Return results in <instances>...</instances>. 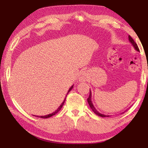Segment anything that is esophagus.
Segmentation results:
<instances>
[{
  "label": "esophagus",
  "instance_id": "esophagus-1",
  "mask_svg": "<svg viewBox=\"0 0 148 148\" xmlns=\"http://www.w3.org/2000/svg\"><path fill=\"white\" fill-rule=\"evenodd\" d=\"M86 78H87L86 73L84 71L81 73L79 77V80L80 82H83V81H86Z\"/></svg>",
  "mask_w": 148,
  "mask_h": 148
}]
</instances>
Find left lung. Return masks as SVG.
Wrapping results in <instances>:
<instances>
[{
  "label": "left lung",
  "instance_id": "obj_1",
  "mask_svg": "<svg viewBox=\"0 0 148 148\" xmlns=\"http://www.w3.org/2000/svg\"><path fill=\"white\" fill-rule=\"evenodd\" d=\"M129 42H130L131 43V44H132L133 47H134L135 49L137 51L139 52V48H138V46H137V44L135 43L134 40H133V38H131L130 36H129ZM88 102L89 105H90V108H91V109H92V110L93 112H94L95 114H96L98 115V116H101V117H106V116H109V115H105V114H101L100 112H99L98 111L96 110V108H95L94 106V104H93V103H92V92H91V90H90V96H89V98H88ZM125 111H126V110H125ZM125 112H122V113H121V114H123V113H124Z\"/></svg>",
  "mask_w": 148,
  "mask_h": 148
}]
</instances>
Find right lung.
<instances>
[{
	"label": "right lung",
	"instance_id": "add662e5",
	"mask_svg": "<svg viewBox=\"0 0 148 148\" xmlns=\"http://www.w3.org/2000/svg\"><path fill=\"white\" fill-rule=\"evenodd\" d=\"M73 86H72L71 87V88H69V91H68V92H67V94H68V93L70 92L71 90H72L73 89ZM67 94H66V96H67ZM66 97H65V98H64V101L63 102H62V104L60 105V106L58 107V109L57 110H56L55 111H54V112H52V114H48V115H45V116H37V117H39V118H43V119H47V118H49V117H51L52 116H53V115H54V114H56V113H58V111H60V109L62 108V106H63V104H64V102H65V100H66Z\"/></svg>",
	"mask_w": 148,
	"mask_h": 148
}]
</instances>
